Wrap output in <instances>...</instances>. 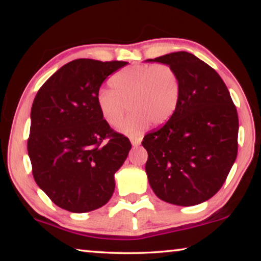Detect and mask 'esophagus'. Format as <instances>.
I'll return each mask as SVG.
<instances>
[{"label":"esophagus","mask_w":261,"mask_h":261,"mask_svg":"<svg viewBox=\"0 0 261 261\" xmlns=\"http://www.w3.org/2000/svg\"><path fill=\"white\" fill-rule=\"evenodd\" d=\"M130 140H131V144L134 145V146H138V145H140V143H141L140 137H131Z\"/></svg>","instance_id":"obj_1"}]
</instances>
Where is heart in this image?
Masks as SVG:
<instances>
[{
  "label": "heart",
  "instance_id": "obj_1",
  "mask_svg": "<svg viewBox=\"0 0 261 261\" xmlns=\"http://www.w3.org/2000/svg\"><path fill=\"white\" fill-rule=\"evenodd\" d=\"M112 90H101L96 103L106 123L117 127L130 108L132 113L121 131L136 136L149 123L163 125L173 117L180 99V81L168 64L134 65L120 70L110 79Z\"/></svg>",
  "mask_w": 261,
  "mask_h": 261
}]
</instances>
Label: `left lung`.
I'll return each instance as SVG.
<instances>
[{
  "instance_id": "1",
  "label": "left lung",
  "mask_w": 261,
  "mask_h": 261,
  "mask_svg": "<svg viewBox=\"0 0 261 261\" xmlns=\"http://www.w3.org/2000/svg\"><path fill=\"white\" fill-rule=\"evenodd\" d=\"M147 61L170 65L182 86L173 117L141 143L148 153L149 185L169 204H201L221 189L236 160V106L219 73L193 54L176 51Z\"/></svg>"
}]
</instances>
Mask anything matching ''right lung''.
<instances>
[{
  "instance_id": "right-lung-1",
  "label": "right lung",
  "mask_w": 261,
  "mask_h": 261,
  "mask_svg": "<svg viewBox=\"0 0 261 261\" xmlns=\"http://www.w3.org/2000/svg\"><path fill=\"white\" fill-rule=\"evenodd\" d=\"M127 64L78 59L40 87L31 109L28 152L38 187L72 213L100 208L115 190L114 175L131 148L96 103L101 84Z\"/></svg>"
}]
</instances>
